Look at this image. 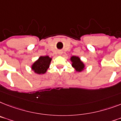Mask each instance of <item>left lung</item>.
Instances as JSON below:
<instances>
[{"label":"left lung","instance_id":"obj_1","mask_svg":"<svg viewBox=\"0 0 121 121\" xmlns=\"http://www.w3.org/2000/svg\"><path fill=\"white\" fill-rule=\"evenodd\" d=\"M70 61L72 62V66L74 68L77 72H80L84 70L85 64L78 57L75 56H72L70 58Z\"/></svg>","mask_w":121,"mask_h":121}]
</instances>
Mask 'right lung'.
Wrapping results in <instances>:
<instances>
[{"mask_svg":"<svg viewBox=\"0 0 121 121\" xmlns=\"http://www.w3.org/2000/svg\"><path fill=\"white\" fill-rule=\"evenodd\" d=\"M52 59L48 56H41L31 65V69L38 74H44L49 67Z\"/></svg>","mask_w":121,"mask_h":121,"instance_id":"obj_1","label":"right lung"}]
</instances>
